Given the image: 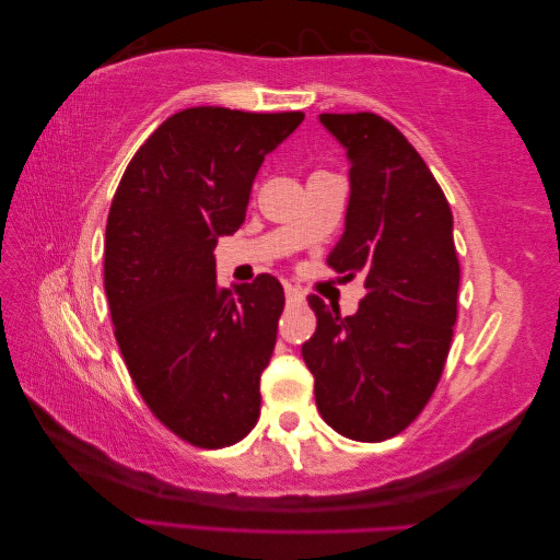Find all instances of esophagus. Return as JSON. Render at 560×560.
<instances>
[{
	"mask_svg": "<svg viewBox=\"0 0 560 560\" xmlns=\"http://www.w3.org/2000/svg\"><path fill=\"white\" fill-rule=\"evenodd\" d=\"M284 296H288V304H292V306L304 304V292L300 288H294V284H290V282H284Z\"/></svg>",
	"mask_w": 560,
	"mask_h": 560,
	"instance_id": "obj_1",
	"label": "esophagus"
}]
</instances>
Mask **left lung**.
I'll return each instance as SVG.
<instances>
[{
    "instance_id": "8db88e82",
    "label": "left lung",
    "mask_w": 560,
    "mask_h": 560,
    "mask_svg": "<svg viewBox=\"0 0 560 560\" xmlns=\"http://www.w3.org/2000/svg\"><path fill=\"white\" fill-rule=\"evenodd\" d=\"M350 164L346 232L328 254L364 278L358 312L316 294V334L302 346L316 408L343 438L382 442L413 423L447 360L459 260L450 202L413 144L374 113H322Z\"/></svg>"
}]
</instances>
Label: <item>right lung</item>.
<instances>
[{
	"instance_id": "obj_1",
	"label": "right lung",
	"mask_w": 560,
	"mask_h": 560,
	"mask_svg": "<svg viewBox=\"0 0 560 560\" xmlns=\"http://www.w3.org/2000/svg\"><path fill=\"white\" fill-rule=\"evenodd\" d=\"M304 113L186 108L125 168L106 224L104 284L137 392L196 447L244 440L260 416L284 306L282 284H217L214 246L244 224L266 154Z\"/></svg>"
}]
</instances>
